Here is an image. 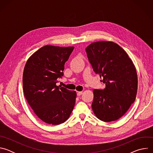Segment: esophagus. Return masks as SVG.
Returning <instances> with one entry per match:
<instances>
[{"label":"esophagus","mask_w":153,"mask_h":153,"mask_svg":"<svg viewBox=\"0 0 153 153\" xmlns=\"http://www.w3.org/2000/svg\"><path fill=\"white\" fill-rule=\"evenodd\" d=\"M82 94V91H77V95L78 96H80Z\"/></svg>","instance_id":"1"}]
</instances>
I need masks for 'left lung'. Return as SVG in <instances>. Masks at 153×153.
I'll return each mask as SVG.
<instances>
[{
    "label": "left lung",
    "instance_id": "obj_1",
    "mask_svg": "<svg viewBox=\"0 0 153 153\" xmlns=\"http://www.w3.org/2000/svg\"><path fill=\"white\" fill-rule=\"evenodd\" d=\"M94 71L103 78V90H93V111L103 122L114 121L123 116L135 101L137 75L125 51L113 42L99 41L85 49Z\"/></svg>",
    "mask_w": 153,
    "mask_h": 153
}]
</instances>
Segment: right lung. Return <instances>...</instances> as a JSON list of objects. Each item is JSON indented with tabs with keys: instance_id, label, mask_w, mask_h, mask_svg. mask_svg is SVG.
<instances>
[{
	"instance_id": "right-lung-1",
	"label": "right lung",
	"mask_w": 153,
	"mask_h": 153,
	"mask_svg": "<svg viewBox=\"0 0 153 153\" xmlns=\"http://www.w3.org/2000/svg\"><path fill=\"white\" fill-rule=\"evenodd\" d=\"M74 48L45 45L36 51L25 66L24 96L37 116L47 123L65 122L74 108L76 92L56 85Z\"/></svg>"
}]
</instances>
